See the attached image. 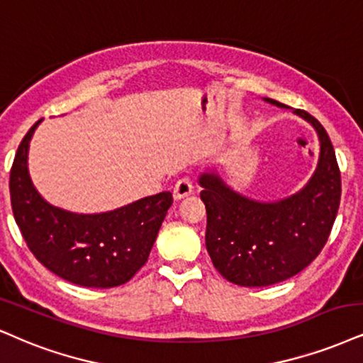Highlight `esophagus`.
<instances>
[{
	"mask_svg": "<svg viewBox=\"0 0 363 363\" xmlns=\"http://www.w3.org/2000/svg\"><path fill=\"white\" fill-rule=\"evenodd\" d=\"M191 191H194V185H191V180L189 177H183L177 183H174L173 195L177 200L185 199V196H189Z\"/></svg>",
	"mask_w": 363,
	"mask_h": 363,
	"instance_id": "obj_1",
	"label": "esophagus"
}]
</instances>
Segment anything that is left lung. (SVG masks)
Returning a JSON list of instances; mask_svg holds the SVG:
<instances>
[{
	"label": "left lung",
	"instance_id": "left-lung-1",
	"mask_svg": "<svg viewBox=\"0 0 363 363\" xmlns=\"http://www.w3.org/2000/svg\"><path fill=\"white\" fill-rule=\"evenodd\" d=\"M294 114L311 123L320 138L318 167L296 195L272 203L256 202L217 174L200 177V199L207 208L205 245L216 269L234 284L257 288L298 274L318 256L332 232L342 195L333 145L318 119L303 109H294Z\"/></svg>",
	"mask_w": 363,
	"mask_h": 363
}]
</instances>
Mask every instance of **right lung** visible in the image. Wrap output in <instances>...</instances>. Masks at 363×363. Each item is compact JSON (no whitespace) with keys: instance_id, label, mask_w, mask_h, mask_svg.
Segmentation results:
<instances>
[{"instance_id":"add662e5","label":"right lung","mask_w":363,"mask_h":363,"mask_svg":"<svg viewBox=\"0 0 363 363\" xmlns=\"http://www.w3.org/2000/svg\"><path fill=\"white\" fill-rule=\"evenodd\" d=\"M38 124L25 134L10 172L13 216L26 245L48 271L74 284L114 288L128 283L146 264L173 195L161 191L94 216L53 207L35 190L26 167Z\"/></svg>"}]
</instances>
